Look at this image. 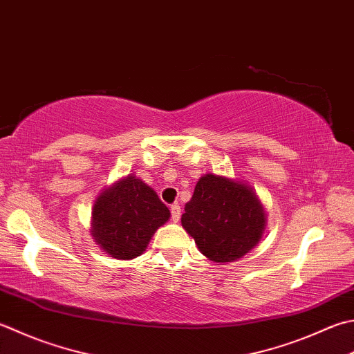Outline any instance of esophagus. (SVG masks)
Here are the masks:
<instances>
[{
    "label": "esophagus",
    "instance_id": "1",
    "mask_svg": "<svg viewBox=\"0 0 354 354\" xmlns=\"http://www.w3.org/2000/svg\"><path fill=\"white\" fill-rule=\"evenodd\" d=\"M170 212H171V221H173V223H178L179 218H181V207H179V204H173L170 207Z\"/></svg>",
    "mask_w": 354,
    "mask_h": 354
}]
</instances>
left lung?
<instances>
[{
    "instance_id": "1",
    "label": "left lung",
    "mask_w": 354,
    "mask_h": 354,
    "mask_svg": "<svg viewBox=\"0 0 354 354\" xmlns=\"http://www.w3.org/2000/svg\"><path fill=\"white\" fill-rule=\"evenodd\" d=\"M267 214L252 185L205 173L196 183L181 218L199 252L216 264H228L259 244Z\"/></svg>"
}]
</instances>
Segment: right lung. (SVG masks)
Here are the masks:
<instances>
[{
  "label": "right lung",
  "instance_id": "1",
  "mask_svg": "<svg viewBox=\"0 0 354 354\" xmlns=\"http://www.w3.org/2000/svg\"><path fill=\"white\" fill-rule=\"evenodd\" d=\"M170 210L156 192L133 173L102 189L95 199L90 234L110 258L130 261L141 256Z\"/></svg>",
  "mask_w": 354,
  "mask_h": 354
}]
</instances>
